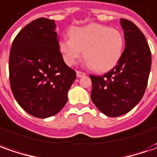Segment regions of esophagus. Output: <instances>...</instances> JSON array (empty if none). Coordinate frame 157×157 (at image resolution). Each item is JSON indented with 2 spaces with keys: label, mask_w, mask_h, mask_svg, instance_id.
Wrapping results in <instances>:
<instances>
[{
  "label": "esophagus",
  "mask_w": 157,
  "mask_h": 157,
  "mask_svg": "<svg viewBox=\"0 0 157 157\" xmlns=\"http://www.w3.org/2000/svg\"><path fill=\"white\" fill-rule=\"evenodd\" d=\"M86 74L84 72H82V71H76V76L77 77H82V76H84Z\"/></svg>",
  "instance_id": "1"
}]
</instances>
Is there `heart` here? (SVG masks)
<instances>
[{
    "label": "heart",
    "mask_w": 157,
    "mask_h": 157,
    "mask_svg": "<svg viewBox=\"0 0 157 157\" xmlns=\"http://www.w3.org/2000/svg\"><path fill=\"white\" fill-rule=\"evenodd\" d=\"M69 39L59 42V49L66 64L72 66L82 56L95 71L115 67L122 56L124 38L120 30L98 23L72 28Z\"/></svg>",
    "instance_id": "1"
}]
</instances>
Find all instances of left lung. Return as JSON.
Here are the masks:
<instances>
[{
  "label": "left lung",
  "instance_id": "1",
  "mask_svg": "<svg viewBox=\"0 0 157 157\" xmlns=\"http://www.w3.org/2000/svg\"><path fill=\"white\" fill-rule=\"evenodd\" d=\"M125 48L116 67L102 76L90 75L91 100L109 117L130 111L143 98L151 68V53L142 31L132 21L121 19Z\"/></svg>",
  "mask_w": 157,
  "mask_h": 157
}]
</instances>
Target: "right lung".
Masks as SVG:
<instances>
[{"instance_id":"right-lung-1","label":"right lung","mask_w":157,"mask_h":157,"mask_svg":"<svg viewBox=\"0 0 157 157\" xmlns=\"http://www.w3.org/2000/svg\"><path fill=\"white\" fill-rule=\"evenodd\" d=\"M75 77L60 52L54 20H35L16 35L9 54V81L15 100L27 113L38 118L56 115Z\"/></svg>"}]
</instances>
